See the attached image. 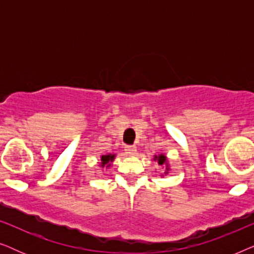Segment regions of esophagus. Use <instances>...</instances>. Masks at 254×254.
I'll return each instance as SVG.
<instances>
[{
	"mask_svg": "<svg viewBox=\"0 0 254 254\" xmlns=\"http://www.w3.org/2000/svg\"><path fill=\"white\" fill-rule=\"evenodd\" d=\"M125 150H126V154L129 155V156L136 155V152H137V149H136V147H134V145H128V147H126V149H125Z\"/></svg>",
	"mask_w": 254,
	"mask_h": 254,
	"instance_id": "34e87169",
	"label": "esophagus"
}]
</instances>
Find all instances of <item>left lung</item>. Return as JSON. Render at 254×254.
<instances>
[{
  "instance_id": "obj_1",
  "label": "left lung",
  "mask_w": 254,
  "mask_h": 254,
  "mask_svg": "<svg viewBox=\"0 0 254 254\" xmlns=\"http://www.w3.org/2000/svg\"><path fill=\"white\" fill-rule=\"evenodd\" d=\"M154 161L158 163L159 166H162L164 169V172L161 173V177H165L168 173L171 171V168H170V162L169 158L166 157L164 154H159V155H155Z\"/></svg>"
}]
</instances>
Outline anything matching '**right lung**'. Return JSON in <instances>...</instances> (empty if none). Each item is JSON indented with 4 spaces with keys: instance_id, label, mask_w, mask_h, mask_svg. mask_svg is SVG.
Instances as JSON below:
<instances>
[{
    "instance_id": "1",
    "label": "right lung",
    "mask_w": 254,
    "mask_h": 254,
    "mask_svg": "<svg viewBox=\"0 0 254 254\" xmlns=\"http://www.w3.org/2000/svg\"><path fill=\"white\" fill-rule=\"evenodd\" d=\"M116 156H117L116 154H106V155L100 156V161L98 162L99 168L106 169V170L111 169L113 161L116 159Z\"/></svg>"
}]
</instances>
